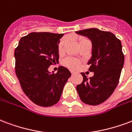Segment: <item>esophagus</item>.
I'll return each mask as SVG.
<instances>
[{
  "label": "esophagus",
  "instance_id": "esophagus-1",
  "mask_svg": "<svg viewBox=\"0 0 132 132\" xmlns=\"http://www.w3.org/2000/svg\"><path fill=\"white\" fill-rule=\"evenodd\" d=\"M71 74H72V75H74V74L76 73V72H75V71H71Z\"/></svg>",
  "mask_w": 132,
  "mask_h": 132
}]
</instances>
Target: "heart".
<instances>
[{
    "label": "heart",
    "mask_w": 132,
    "mask_h": 132,
    "mask_svg": "<svg viewBox=\"0 0 132 132\" xmlns=\"http://www.w3.org/2000/svg\"><path fill=\"white\" fill-rule=\"evenodd\" d=\"M77 40L78 42L79 45L81 44L82 43L86 41V40H88L87 38H82V37H78L77 38ZM66 39H63L61 40L60 43H59L58 45V52L59 54H63V52H64V47L66 46ZM64 65L66 66L69 67L70 69H77L78 68L79 66H80V62H79L78 60H76V59H66L64 62Z\"/></svg>",
    "instance_id": "1"
}]
</instances>
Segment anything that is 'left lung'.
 I'll return each instance as SVG.
<instances>
[{
  "instance_id": "8db88e82",
  "label": "left lung",
  "mask_w": 132,
  "mask_h": 132,
  "mask_svg": "<svg viewBox=\"0 0 132 132\" xmlns=\"http://www.w3.org/2000/svg\"><path fill=\"white\" fill-rule=\"evenodd\" d=\"M87 37L92 44V57L87 64L94 76L88 78L84 73L82 83L76 87L83 103L96 106L107 100L118 85L125 61L120 40L111 32L98 29L76 31Z\"/></svg>"
}]
</instances>
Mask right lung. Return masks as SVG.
I'll use <instances>...</instances> for the list:
<instances>
[{"mask_svg":"<svg viewBox=\"0 0 132 132\" xmlns=\"http://www.w3.org/2000/svg\"><path fill=\"white\" fill-rule=\"evenodd\" d=\"M63 34L31 33L22 37L14 50L15 73L21 88L36 105L48 107L60 99L63 87L71 73L59 66L50 73V65L59 62L58 45Z\"/></svg>","mask_w":132,"mask_h":132,"instance_id":"obj_1","label":"right lung"}]
</instances>
